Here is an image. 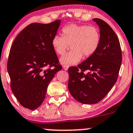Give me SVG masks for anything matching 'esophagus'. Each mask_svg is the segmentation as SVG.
Instances as JSON below:
<instances>
[{"label":"esophagus","instance_id":"1","mask_svg":"<svg viewBox=\"0 0 133 133\" xmlns=\"http://www.w3.org/2000/svg\"><path fill=\"white\" fill-rule=\"evenodd\" d=\"M69 65H63V69L65 70V71H68V69H69Z\"/></svg>","mask_w":133,"mask_h":133}]
</instances>
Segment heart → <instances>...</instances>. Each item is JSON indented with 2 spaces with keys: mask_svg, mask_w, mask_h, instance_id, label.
<instances>
[{
  "mask_svg": "<svg viewBox=\"0 0 133 133\" xmlns=\"http://www.w3.org/2000/svg\"><path fill=\"white\" fill-rule=\"evenodd\" d=\"M62 36L56 35L52 38V46L55 53L63 55L71 46L72 50L60 59L64 65H74L78 63L83 56L88 58L94 54L98 48L100 33L98 29L93 26L70 24L62 29Z\"/></svg>",
  "mask_w": 133,
  "mask_h": 133,
  "instance_id": "heart-1",
  "label": "heart"
}]
</instances>
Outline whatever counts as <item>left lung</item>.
<instances>
[{
	"label": "left lung",
	"instance_id": "obj_1",
	"mask_svg": "<svg viewBox=\"0 0 133 133\" xmlns=\"http://www.w3.org/2000/svg\"><path fill=\"white\" fill-rule=\"evenodd\" d=\"M93 21L100 28L98 48L78 67L68 69L69 92L83 104H95L107 95L117 81L122 62L120 43L115 32L103 20Z\"/></svg>",
	"mask_w": 133,
	"mask_h": 133
}]
</instances>
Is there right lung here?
<instances>
[{"mask_svg":"<svg viewBox=\"0 0 133 133\" xmlns=\"http://www.w3.org/2000/svg\"><path fill=\"white\" fill-rule=\"evenodd\" d=\"M61 23L59 19L31 23L17 36L10 49L7 71L11 90L20 104L30 110L43 103L49 83L62 69L52 46Z\"/></svg>","mask_w":133,"mask_h":133,"instance_id":"right-lung-1","label":"right lung"}]
</instances>
